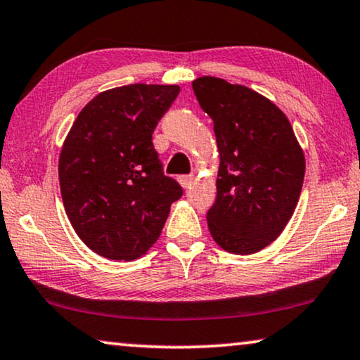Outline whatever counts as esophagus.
<instances>
[{"instance_id": "esophagus-1", "label": "esophagus", "mask_w": 360, "mask_h": 360, "mask_svg": "<svg viewBox=\"0 0 360 360\" xmlns=\"http://www.w3.org/2000/svg\"><path fill=\"white\" fill-rule=\"evenodd\" d=\"M192 181H194V176L189 174V176H181L179 178V182L182 187H189L192 184Z\"/></svg>"}]
</instances>
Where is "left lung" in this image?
I'll use <instances>...</instances> for the list:
<instances>
[{
  "mask_svg": "<svg viewBox=\"0 0 360 360\" xmlns=\"http://www.w3.org/2000/svg\"><path fill=\"white\" fill-rule=\"evenodd\" d=\"M214 120L220 153L210 235L225 251L252 255L271 245L295 210L305 156L285 114L256 91L214 77L192 81Z\"/></svg>",
  "mask_w": 360,
  "mask_h": 360,
  "instance_id": "obj_1",
  "label": "left lung"
}]
</instances>
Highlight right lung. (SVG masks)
Here are the masks:
<instances>
[{
    "instance_id": "add662e5",
    "label": "right lung",
    "mask_w": 360,
    "mask_h": 360,
    "mask_svg": "<svg viewBox=\"0 0 360 360\" xmlns=\"http://www.w3.org/2000/svg\"><path fill=\"white\" fill-rule=\"evenodd\" d=\"M178 94L176 84L104 91L84 105L65 140L58 161L65 210L81 241L108 259L145 255L182 195L151 141Z\"/></svg>"
}]
</instances>
